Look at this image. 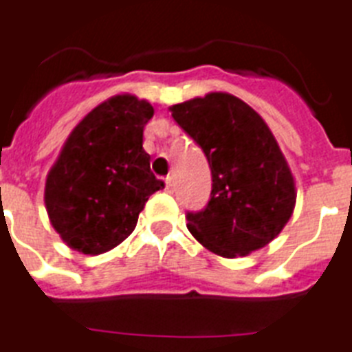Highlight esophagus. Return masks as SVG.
Returning <instances> with one entry per match:
<instances>
[{
	"label": "esophagus",
	"mask_w": 352,
	"mask_h": 352,
	"mask_svg": "<svg viewBox=\"0 0 352 352\" xmlns=\"http://www.w3.org/2000/svg\"><path fill=\"white\" fill-rule=\"evenodd\" d=\"M165 189H167V192H174V178H173V176H167V178H165Z\"/></svg>",
	"instance_id": "esophagus-1"
}]
</instances>
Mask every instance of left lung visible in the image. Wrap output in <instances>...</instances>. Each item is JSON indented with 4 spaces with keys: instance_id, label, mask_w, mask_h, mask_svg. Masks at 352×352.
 I'll list each match as a JSON object with an SVG mask.
<instances>
[{
    "instance_id": "1",
    "label": "left lung",
    "mask_w": 352,
    "mask_h": 352,
    "mask_svg": "<svg viewBox=\"0 0 352 352\" xmlns=\"http://www.w3.org/2000/svg\"><path fill=\"white\" fill-rule=\"evenodd\" d=\"M206 154L213 189L206 209L187 213L201 246L235 258L264 248L287 226L296 184L263 117L230 94H207L170 108Z\"/></svg>"
}]
</instances>
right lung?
Here are the masks:
<instances>
[{
  "instance_id": "add662e5",
  "label": "right lung",
  "mask_w": 352,
  "mask_h": 352,
  "mask_svg": "<svg viewBox=\"0 0 352 352\" xmlns=\"http://www.w3.org/2000/svg\"><path fill=\"white\" fill-rule=\"evenodd\" d=\"M146 100L116 95L89 111L62 146L45 179V209L62 241L86 255L121 244L148 196L165 184L151 173L143 128Z\"/></svg>"
}]
</instances>
